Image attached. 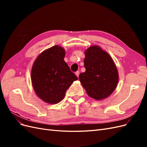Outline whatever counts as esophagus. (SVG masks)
Instances as JSON below:
<instances>
[{
  "label": "esophagus",
  "instance_id": "1",
  "mask_svg": "<svg viewBox=\"0 0 147 147\" xmlns=\"http://www.w3.org/2000/svg\"><path fill=\"white\" fill-rule=\"evenodd\" d=\"M79 74H80V72H79V71H77V72H75V75H77V77H78V76H79Z\"/></svg>",
  "mask_w": 147,
  "mask_h": 147
}]
</instances>
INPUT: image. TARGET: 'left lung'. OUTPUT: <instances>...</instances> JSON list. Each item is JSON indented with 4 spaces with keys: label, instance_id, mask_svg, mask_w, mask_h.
Here are the masks:
<instances>
[{
    "label": "left lung",
    "instance_id": "left-lung-1",
    "mask_svg": "<svg viewBox=\"0 0 147 147\" xmlns=\"http://www.w3.org/2000/svg\"><path fill=\"white\" fill-rule=\"evenodd\" d=\"M84 72L79 80L88 96L96 100L107 98L114 91L118 82V73L111 56L98 46L85 51Z\"/></svg>",
    "mask_w": 147,
    "mask_h": 147
}]
</instances>
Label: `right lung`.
I'll return each mask as SVG.
<instances>
[{"mask_svg": "<svg viewBox=\"0 0 147 147\" xmlns=\"http://www.w3.org/2000/svg\"><path fill=\"white\" fill-rule=\"evenodd\" d=\"M65 50L55 45L40 54L31 70L34 90L44 102L57 104L63 99L65 92L78 78L64 60Z\"/></svg>", "mask_w": 147, "mask_h": 147, "instance_id": "add662e5", "label": "right lung"}]
</instances>
